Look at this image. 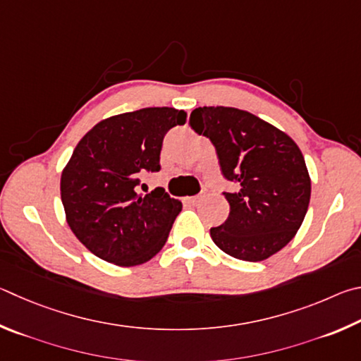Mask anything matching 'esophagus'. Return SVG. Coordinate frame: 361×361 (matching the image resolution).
<instances>
[{"instance_id":"1","label":"esophagus","mask_w":361,"mask_h":361,"mask_svg":"<svg viewBox=\"0 0 361 361\" xmlns=\"http://www.w3.org/2000/svg\"><path fill=\"white\" fill-rule=\"evenodd\" d=\"M187 200H188V203H192V204H198L200 197H190V198H187Z\"/></svg>"}]
</instances>
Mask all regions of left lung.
<instances>
[{
	"label": "left lung",
	"mask_w": 361,
	"mask_h": 361,
	"mask_svg": "<svg viewBox=\"0 0 361 361\" xmlns=\"http://www.w3.org/2000/svg\"><path fill=\"white\" fill-rule=\"evenodd\" d=\"M190 126L216 147L220 173L238 190L224 192L230 216L211 228L225 254L262 262L292 241L311 200V179L298 145L247 111L198 107Z\"/></svg>",
	"instance_id": "obj_1"
}]
</instances>
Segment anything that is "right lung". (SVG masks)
<instances>
[{
  "label": "right lung",
  "instance_id": "right-lung-1",
  "mask_svg": "<svg viewBox=\"0 0 361 361\" xmlns=\"http://www.w3.org/2000/svg\"><path fill=\"white\" fill-rule=\"evenodd\" d=\"M185 118L174 107H144L103 120L75 145L61 203L69 228L101 260L136 267L166 243L182 203L161 187L147 195L137 187L141 176L160 171L163 139Z\"/></svg>",
  "mask_w": 361,
  "mask_h": 361
}]
</instances>
